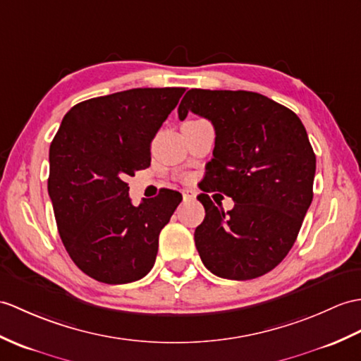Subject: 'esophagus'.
<instances>
[{
	"label": "esophagus",
	"instance_id": "1",
	"mask_svg": "<svg viewBox=\"0 0 361 361\" xmlns=\"http://www.w3.org/2000/svg\"><path fill=\"white\" fill-rule=\"evenodd\" d=\"M183 200L184 201H194L195 200V192L190 189H184L183 190Z\"/></svg>",
	"mask_w": 361,
	"mask_h": 361
}]
</instances>
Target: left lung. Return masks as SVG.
Returning <instances> with one entry per match:
<instances>
[{"instance_id": "8db88e82", "label": "left lung", "mask_w": 361, "mask_h": 361, "mask_svg": "<svg viewBox=\"0 0 361 361\" xmlns=\"http://www.w3.org/2000/svg\"><path fill=\"white\" fill-rule=\"evenodd\" d=\"M194 112L215 129L203 190L233 200L226 215L207 194L195 229L201 262L228 280H252L279 266L294 246L312 203L315 154L303 123L274 99L247 90L190 89L180 120Z\"/></svg>"}]
</instances>
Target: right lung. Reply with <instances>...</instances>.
<instances>
[{"instance_id":"obj_1","label":"right lung","mask_w":361,"mask_h":361,"mask_svg":"<svg viewBox=\"0 0 361 361\" xmlns=\"http://www.w3.org/2000/svg\"><path fill=\"white\" fill-rule=\"evenodd\" d=\"M184 87L116 92L75 104L49 150L47 190L72 262L92 279L126 284L155 263L158 237L181 203L177 190L133 206L124 178L150 166V142Z\"/></svg>"}]
</instances>
